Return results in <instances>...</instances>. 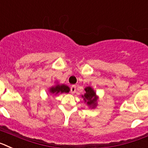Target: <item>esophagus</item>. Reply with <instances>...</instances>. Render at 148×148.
Listing matches in <instances>:
<instances>
[{
  "mask_svg": "<svg viewBox=\"0 0 148 148\" xmlns=\"http://www.w3.org/2000/svg\"><path fill=\"white\" fill-rule=\"evenodd\" d=\"M76 89H77V88H76V86H72L71 87V88H70V90H71V93L72 94H74L76 92Z\"/></svg>",
  "mask_w": 148,
  "mask_h": 148,
  "instance_id": "34e87169",
  "label": "esophagus"
}]
</instances>
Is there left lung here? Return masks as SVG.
Segmentation results:
<instances>
[{
	"mask_svg": "<svg viewBox=\"0 0 148 148\" xmlns=\"http://www.w3.org/2000/svg\"><path fill=\"white\" fill-rule=\"evenodd\" d=\"M85 91H86V94L84 95V96H83V97H84L85 102H86L87 104L89 106H96L97 97H96L95 92H94V90L89 86L85 88Z\"/></svg>",
	"mask_w": 148,
	"mask_h": 148,
	"instance_id": "1",
	"label": "left lung"
}]
</instances>
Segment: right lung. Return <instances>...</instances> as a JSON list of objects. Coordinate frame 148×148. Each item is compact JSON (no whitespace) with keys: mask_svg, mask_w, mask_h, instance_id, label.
<instances>
[{"mask_svg":"<svg viewBox=\"0 0 148 148\" xmlns=\"http://www.w3.org/2000/svg\"><path fill=\"white\" fill-rule=\"evenodd\" d=\"M51 93L54 94H58V93H63V92H69L70 88L69 87L65 86V85H57L56 86L52 87L51 88Z\"/></svg>","mask_w":148,"mask_h":148,"instance_id":"obj_1","label":"right lung"}]
</instances>
